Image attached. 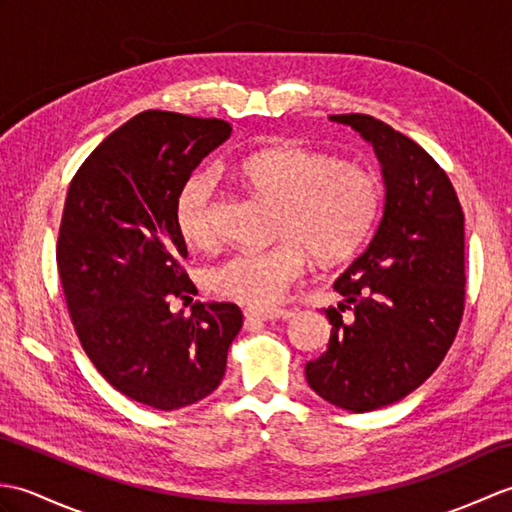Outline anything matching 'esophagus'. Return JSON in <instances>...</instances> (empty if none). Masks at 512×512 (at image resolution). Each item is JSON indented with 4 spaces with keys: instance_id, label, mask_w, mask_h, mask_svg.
Here are the masks:
<instances>
[{
    "instance_id": "34e87169",
    "label": "esophagus",
    "mask_w": 512,
    "mask_h": 512,
    "mask_svg": "<svg viewBox=\"0 0 512 512\" xmlns=\"http://www.w3.org/2000/svg\"><path fill=\"white\" fill-rule=\"evenodd\" d=\"M246 321H275V319H288V310H277V308H246L244 310Z\"/></svg>"
}]
</instances>
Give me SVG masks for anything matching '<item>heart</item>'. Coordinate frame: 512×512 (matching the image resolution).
<instances>
[{
  "label": "heart",
  "instance_id": "1",
  "mask_svg": "<svg viewBox=\"0 0 512 512\" xmlns=\"http://www.w3.org/2000/svg\"><path fill=\"white\" fill-rule=\"evenodd\" d=\"M235 178L277 206L275 237L266 250H242L211 266L204 284L217 297L246 306H275L303 275L306 253L317 264L350 257L372 231L380 187L372 171L321 151L279 143L244 156ZM215 182L193 173L176 200V226L193 248L215 244Z\"/></svg>",
  "mask_w": 512,
  "mask_h": 512
}]
</instances>
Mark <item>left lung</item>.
Instances as JSON below:
<instances>
[{
	"label": "left lung",
	"mask_w": 512,
	"mask_h": 512,
	"mask_svg": "<svg viewBox=\"0 0 512 512\" xmlns=\"http://www.w3.org/2000/svg\"><path fill=\"white\" fill-rule=\"evenodd\" d=\"M330 118L372 143L385 209L365 253L336 279L345 301L325 310L330 343L306 378L323 400L363 413L418 389L453 345L466 297L464 213L447 173L411 138L367 114Z\"/></svg>",
	"instance_id": "1"
}]
</instances>
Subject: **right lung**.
Instances as JSON below:
<instances>
[{"label": "right lung", "mask_w": 512, "mask_h": 512, "mask_svg": "<svg viewBox=\"0 0 512 512\" xmlns=\"http://www.w3.org/2000/svg\"><path fill=\"white\" fill-rule=\"evenodd\" d=\"M228 136L220 118L147 110L85 158L63 206L57 266L76 336L107 383L160 411L213 394L244 323L235 303L169 310L195 290L178 193Z\"/></svg>", "instance_id": "add662e5"}]
</instances>
